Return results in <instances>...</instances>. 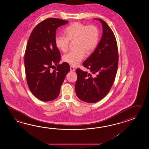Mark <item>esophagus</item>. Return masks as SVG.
<instances>
[{"instance_id":"1","label":"esophagus","mask_w":149,"mask_h":149,"mask_svg":"<svg viewBox=\"0 0 149 149\" xmlns=\"http://www.w3.org/2000/svg\"><path fill=\"white\" fill-rule=\"evenodd\" d=\"M70 71H74L75 69H74V68L73 67L70 66Z\"/></svg>"}]
</instances>
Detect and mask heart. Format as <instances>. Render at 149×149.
Returning a JSON list of instances; mask_svg holds the SVG:
<instances>
[{
  "label": "heart",
  "instance_id": "b5f03b06",
  "mask_svg": "<svg viewBox=\"0 0 149 149\" xmlns=\"http://www.w3.org/2000/svg\"><path fill=\"white\" fill-rule=\"evenodd\" d=\"M66 36H56L55 38L56 47L61 51L66 52L69 47L70 41L75 42L76 50L70 51L64 55V62L72 66H77L87 53L95 49L98 44L99 30L95 25H86L76 22L69 26L65 30Z\"/></svg>",
  "mask_w": 149,
  "mask_h": 149
}]
</instances>
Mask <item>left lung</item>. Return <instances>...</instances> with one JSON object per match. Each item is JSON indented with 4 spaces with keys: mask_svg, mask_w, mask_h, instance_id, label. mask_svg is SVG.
<instances>
[{
    "mask_svg": "<svg viewBox=\"0 0 149 149\" xmlns=\"http://www.w3.org/2000/svg\"><path fill=\"white\" fill-rule=\"evenodd\" d=\"M103 34L95 51L82 63L95 76L77 69L75 91L83 101L93 103L104 98L111 88L118 65V50L114 33L103 20Z\"/></svg>",
    "mask_w": 149,
    "mask_h": 149,
    "instance_id": "left-lung-1",
    "label": "left lung"
}]
</instances>
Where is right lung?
<instances>
[{"label":"right lung","instance_id":"1","mask_svg":"<svg viewBox=\"0 0 149 149\" xmlns=\"http://www.w3.org/2000/svg\"><path fill=\"white\" fill-rule=\"evenodd\" d=\"M68 22L57 18L45 19L35 26L26 45L24 55L26 81L32 93L42 101H51L58 97L70 71L69 64H58L60 52L55 44L56 29Z\"/></svg>","mask_w":149,"mask_h":149}]
</instances>
